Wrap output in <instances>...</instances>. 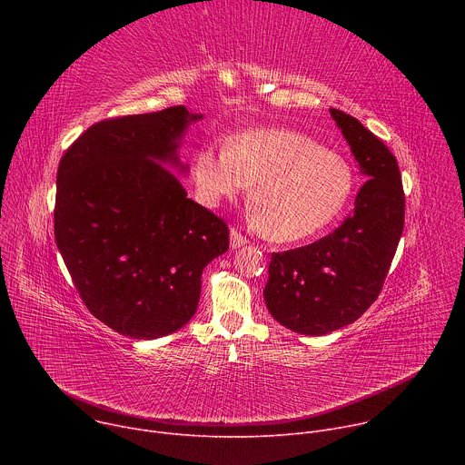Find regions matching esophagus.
I'll list each match as a JSON object with an SVG mask.
<instances>
[{
  "label": "esophagus",
  "mask_w": 465,
  "mask_h": 465,
  "mask_svg": "<svg viewBox=\"0 0 465 465\" xmlns=\"http://www.w3.org/2000/svg\"><path fill=\"white\" fill-rule=\"evenodd\" d=\"M242 244H246V237H242L241 232H237V230H232L230 232V246H232V250H237Z\"/></svg>",
  "instance_id": "1"
}]
</instances>
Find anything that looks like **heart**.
Masks as SVG:
<instances>
[{"mask_svg":"<svg viewBox=\"0 0 465 465\" xmlns=\"http://www.w3.org/2000/svg\"><path fill=\"white\" fill-rule=\"evenodd\" d=\"M201 201L217 208L252 185V221L278 242L309 239L333 223L353 191L350 163L283 128L248 130L226 149L203 147L193 160Z\"/></svg>","mask_w":465,"mask_h":465,"instance_id":"1","label":"heart"}]
</instances>
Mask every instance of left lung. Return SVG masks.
Returning a JSON list of instances; mask_svg holds the SVG:
<instances>
[{
	"label": "left lung",
	"instance_id": "left-lung-1",
	"mask_svg": "<svg viewBox=\"0 0 465 465\" xmlns=\"http://www.w3.org/2000/svg\"><path fill=\"white\" fill-rule=\"evenodd\" d=\"M368 180L353 213L327 237L272 253L262 296L287 329L322 337L353 323L379 296L405 224L400 167L386 145L350 114L329 110Z\"/></svg>",
	"mask_w": 465,
	"mask_h": 465
}]
</instances>
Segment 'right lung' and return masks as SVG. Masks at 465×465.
I'll use <instances>...</instances> for the list:
<instances>
[{"instance_id": "add662e5", "label": "right lung", "mask_w": 465, "mask_h": 465, "mask_svg": "<svg viewBox=\"0 0 465 465\" xmlns=\"http://www.w3.org/2000/svg\"><path fill=\"white\" fill-rule=\"evenodd\" d=\"M201 119L185 106L106 119L60 160L56 246L90 312L124 337L182 329L203 271L228 250L224 221L187 198L171 171L189 173L178 151Z\"/></svg>"}]
</instances>
